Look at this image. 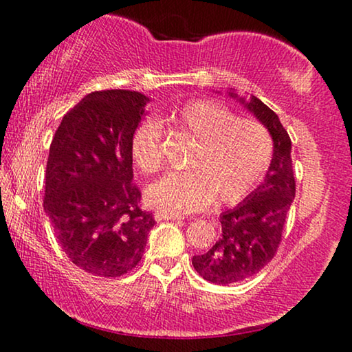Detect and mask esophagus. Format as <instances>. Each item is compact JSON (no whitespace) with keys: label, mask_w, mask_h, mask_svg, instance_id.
<instances>
[{"label":"esophagus","mask_w":352,"mask_h":352,"mask_svg":"<svg viewBox=\"0 0 352 352\" xmlns=\"http://www.w3.org/2000/svg\"><path fill=\"white\" fill-rule=\"evenodd\" d=\"M155 219L157 221H181V216L176 214H168V213H162V211H157L155 213Z\"/></svg>","instance_id":"1"}]
</instances>
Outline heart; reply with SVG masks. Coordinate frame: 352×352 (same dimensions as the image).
I'll return each mask as SVG.
<instances>
[{
	"label": "heart",
	"mask_w": 352,
	"mask_h": 352,
	"mask_svg": "<svg viewBox=\"0 0 352 352\" xmlns=\"http://www.w3.org/2000/svg\"><path fill=\"white\" fill-rule=\"evenodd\" d=\"M160 126L182 133L195 144L187 171L163 176L147 189L152 206L168 214H186L214 205L243 200L266 175L272 160L271 133L256 120L240 118L214 100H189L158 120ZM158 124L141 123L131 136V157L139 170L153 175L163 165Z\"/></svg>",
	"instance_id": "heart-1"
}]
</instances>
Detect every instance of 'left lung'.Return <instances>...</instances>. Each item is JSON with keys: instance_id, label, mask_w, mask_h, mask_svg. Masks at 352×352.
<instances>
[{"instance_id": "left-lung-1", "label": "left lung", "mask_w": 352, "mask_h": 352, "mask_svg": "<svg viewBox=\"0 0 352 352\" xmlns=\"http://www.w3.org/2000/svg\"><path fill=\"white\" fill-rule=\"evenodd\" d=\"M237 98L235 93H229ZM267 128L274 141L271 165L259 184L242 204L221 214L223 234L204 254L192 258L195 271L218 285L245 280L258 274L276 256L282 242L287 213L295 199L292 141L280 120L266 104L252 96L240 99Z\"/></svg>"}]
</instances>
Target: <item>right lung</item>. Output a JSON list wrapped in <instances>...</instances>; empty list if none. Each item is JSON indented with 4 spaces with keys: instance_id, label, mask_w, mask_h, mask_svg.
<instances>
[{
    "instance_id": "1",
    "label": "right lung",
    "mask_w": 352,
    "mask_h": 352,
    "mask_svg": "<svg viewBox=\"0 0 352 352\" xmlns=\"http://www.w3.org/2000/svg\"><path fill=\"white\" fill-rule=\"evenodd\" d=\"M148 98L96 91L64 115L46 163L45 211L67 258L98 277L138 266L155 218L133 182L131 136Z\"/></svg>"
}]
</instances>
